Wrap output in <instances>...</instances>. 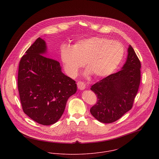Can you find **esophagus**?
I'll return each mask as SVG.
<instances>
[{"label":"esophagus","mask_w":159,"mask_h":159,"mask_svg":"<svg viewBox=\"0 0 159 159\" xmlns=\"http://www.w3.org/2000/svg\"><path fill=\"white\" fill-rule=\"evenodd\" d=\"M77 86L78 89L80 90H84L86 88V85L83 81H78L77 83Z\"/></svg>","instance_id":"34e87169"}]
</instances>
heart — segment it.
<instances>
[{
  "mask_svg": "<svg viewBox=\"0 0 159 159\" xmlns=\"http://www.w3.org/2000/svg\"><path fill=\"white\" fill-rule=\"evenodd\" d=\"M123 45L103 37H91L78 40L73 46H64L61 50V60L69 75L75 76L85 65L88 72L96 78L113 73L122 60Z\"/></svg>",
  "mask_w": 159,
  "mask_h": 159,
  "instance_id": "b5f03b06",
  "label": "heart"
}]
</instances>
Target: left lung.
I'll use <instances>...</instances> for the list:
<instances>
[{"label":"left lung","mask_w":159,"mask_h":159,"mask_svg":"<svg viewBox=\"0 0 159 159\" xmlns=\"http://www.w3.org/2000/svg\"><path fill=\"white\" fill-rule=\"evenodd\" d=\"M141 63L129 45L126 62L122 69L92 86L97 102L90 110L91 114L103 123H112L133 107L141 80Z\"/></svg>","instance_id":"left-lung-1"}]
</instances>
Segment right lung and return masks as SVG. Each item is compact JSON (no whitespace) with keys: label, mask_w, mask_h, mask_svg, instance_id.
I'll list each match as a JSON object with an SVG mask.
<instances>
[{"label":"right lung","mask_w":159,"mask_h":159,"mask_svg":"<svg viewBox=\"0 0 159 159\" xmlns=\"http://www.w3.org/2000/svg\"><path fill=\"white\" fill-rule=\"evenodd\" d=\"M46 52L45 42L40 37L26 51L20 62L18 88L24 113L49 125L61 117L77 88L75 81L62 72L58 61L45 56Z\"/></svg>","instance_id":"add662e5"}]
</instances>
